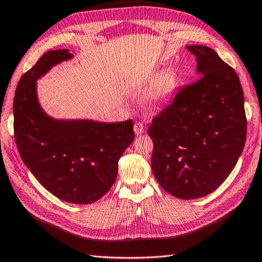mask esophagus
I'll use <instances>...</instances> for the list:
<instances>
[{"instance_id": "34e87169", "label": "esophagus", "mask_w": 262, "mask_h": 262, "mask_svg": "<svg viewBox=\"0 0 262 262\" xmlns=\"http://www.w3.org/2000/svg\"><path fill=\"white\" fill-rule=\"evenodd\" d=\"M144 130H145V128H144V125H143V123L140 122V121L135 122V125H134V132H135V134H136V135H141V134H143Z\"/></svg>"}]
</instances>
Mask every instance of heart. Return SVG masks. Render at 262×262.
I'll return each instance as SVG.
<instances>
[{
    "label": "heart",
    "instance_id": "heart-1",
    "mask_svg": "<svg viewBox=\"0 0 262 262\" xmlns=\"http://www.w3.org/2000/svg\"><path fill=\"white\" fill-rule=\"evenodd\" d=\"M179 85V77L174 70H166L155 79L149 89L147 100L149 105H162L171 98Z\"/></svg>",
    "mask_w": 262,
    "mask_h": 262
}]
</instances>
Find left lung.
<instances>
[{
  "mask_svg": "<svg viewBox=\"0 0 262 262\" xmlns=\"http://www.w3.org/2000/svg\"><path fill=\"white\" fill-rule=\"evenodd\" d=\"M202 76L180 89L149 126L151 168L164 190L206 196L228 178L244 149L247 120L238 75L211 48L187 46Z\"/></svg>",
  "mask_w": 262,
  "mask_h": 262,
  "instance_id": "obj_1",
  "label": "left lung"
}]
</instances>
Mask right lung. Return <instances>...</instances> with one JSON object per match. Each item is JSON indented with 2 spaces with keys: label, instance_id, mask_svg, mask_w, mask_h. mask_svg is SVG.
Instances as JSON below:
<instances>
[{
  "label": "right lung",
  "instance_id": "1",
  "mask_svg": "<svg viewBox=\"0 0 262 262\" xmlns=\"http://www.w3.org/2000/svg\"><path fill=\"white\" fill-rule=\"evenodd\" d=\"M70 57L68 50L48 51L20 77L14 98V134L25 165L48 192L66 202L89 205L113 186L119 159L134 141V125L133 120H55L43 112L37 79Z\"/></svg>",
  "mask_w": 262,
  "mask_h": 262
}]
</instances>
